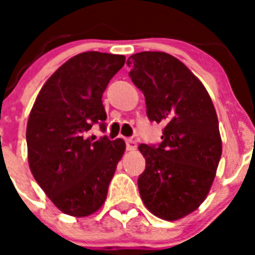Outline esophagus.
Returning a JSON list of instances; mask_svg holds the SVG:
<instances>
[{"label":"esophagus","mask_w":255,"mask_h":255,"mask_svg":"<svg viewBox=\"0 0 255 255\" xmlns=\"http://www.w3.org/2000/svg\"><path fill=\"white\" fill-rule=\"evenodd\" d=\"M126 149L128 150L136 149V141L132 140V139H126Z\"/></svg>","instance_id":"1"}]
</instances>
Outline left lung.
<instances>
[{
  "mask_svg": "<svg viewBox=\"0 0 255 255\" xmlns=\"http://www.w3.org/2000/svg\"><path fill=\"white\" fill-rule=\"evenodd\" d=\"M126 64L149 121L164 125L161 143L139 145L141 200L157 217L179 220L203 203L215 180L222 154L215 106L199 79L168 53L140 52Z\"/></svg>",
  "mask_w": 255,
  "mask_h": 255,
  "instance_id": "left-lung-1",
  "label": "left lung"
}]
</instances>
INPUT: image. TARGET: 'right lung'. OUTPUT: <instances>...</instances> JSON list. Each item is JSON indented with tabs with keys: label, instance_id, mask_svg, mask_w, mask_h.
I'll list each match as a JSON object with an SVG mask.
<instances>
[{
	"label": "right lung",
	"instance_id": "1",
	"mask_svg": "<svg viewBox=\"0 0 255 255\" xmlns=\"http://www.w3.org/2000/svg\"><path fill=\"white\" fill-rule=\"evenodd\" d=\"M125 56L83 52L66 61L42 87L26 126L31 173L47 197L70 216L85 217L102 207L123 139L87 138L94 124L105 129L103 92Z\"/></svg>",
	"mask_w": 255,
	"mask_h": 255
}]
</instances>
